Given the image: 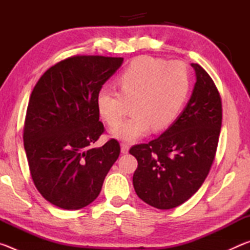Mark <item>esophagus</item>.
I'll return each mask as SVG.
<instances>
[{
    "instance_id": "34e87169",
    "label": "esophagus",
    "mask_w": 250,
    "mask_h": 250,
    "mask_svg": "<svg viewBox=\"0 0 250 250\" xmlns=\"http://www.w3.org/2000/svg\"><path fill=\"white\" fill-rule=\"evenodd\" d=\"M129 149H130V146H129L128 143H122V145H121V152H122V153H124V154L128 153Z\"/></svg>"
}]
</instances>
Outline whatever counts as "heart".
<instances>
[{"mask_svg":"<svg viewBox=\"0 0 250 250\" xmlns=\"http://www.w3.org/2000/svg\"><path fill=\"white\" fill-rule=\"evenodd\" d=\"M120 94L103 87L97 94V109L111 128L119 125L128 104L133 116L112 131V137L133 141L154 131L167 129L179 117L189 89L188 71L180 62L152 56L133 59L118 76Z\"/></svg>","mask_w":250,"mask_h":250,"instance_id":"obj_1","label":"heart"}]
</instances>
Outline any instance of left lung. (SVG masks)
Instances as JSON below:
<instances>
[{
	"label": "left lung",
	"instance_id": "obj_1",
	"mask_svg": "<svg viewBox=\"0 0 250 250\" xmlns=\"http://www.w3.org/2000/svg\"><path fill=\"white\" fill-rule=\"evenodd\" d=\"M188 104L170 128L149 143L130 149L138 161L137 195L159 209H171L195 194L216 154L222 126V100L210 76L198 64Z\"/></svg>",
	"mask_w": 250,
	"mask_h": 250
}]
</instances>
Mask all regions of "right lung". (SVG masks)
I'll return each instance as SVG.
<instances>
[{"instance_id":"add662e5","label":"right lung","mask_w":250,"mask_h":250,"mask_svg":"<svg viewBox=\"0 0 250 250\" xmlns=\"http://www.w3.org/2000/svg\"><path fill=\"white\" fill-rule=\"evenodd\" d=\"M122 57L77 55L50 67L28 101L24 149L36 188L46 201L79 209L98 197L120 154L115 139L91 147L104 132L97 94L119 69Z\"/></svg>"}]
</instances>
